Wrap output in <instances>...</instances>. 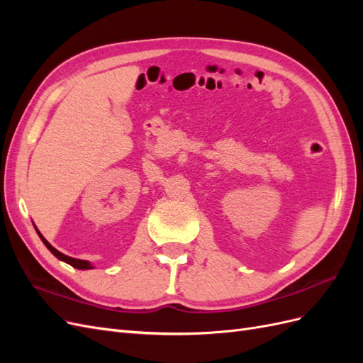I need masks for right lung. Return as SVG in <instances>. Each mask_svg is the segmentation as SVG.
Listing matches in <instances>:
<instances>
[{"label":"right lung","instance_id":"obj_1","mask_svg":"<svg viewBox=\"0 0 363 363\" xmlns=\"http://www.w3.org/2000/svg\"><path fill=\"white\" fill-rule=\"evenodd\" d=\"M38 232V230H36ZM39 233V232H38ZM39 236H40V239H42V242L45 244V247L52 252L54 256H56L57 259H60V260H63V262H67V263H69L71 267H74V268H77V269H91L92 268V265L87 260H80V259H74V257H69V256H67V255H63V252H60V251H57L56 248H54L48 240L43 238L40 233H39Z\"/></svg>","mask_w":363,"mask_h":363}]
</instances>
